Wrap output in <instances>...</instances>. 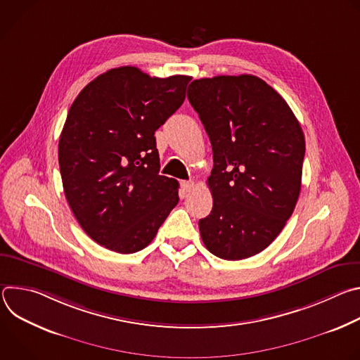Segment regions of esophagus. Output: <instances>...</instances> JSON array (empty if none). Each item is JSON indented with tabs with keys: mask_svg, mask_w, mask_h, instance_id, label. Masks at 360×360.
Here are the masks:
<instances>
[{
	"mask_svg": "<svg viewBox=\"0 0 360 360\" xmlns=\"http://www.w3.org/2000/svg\"><path fill=\"white\" fill-rule=\"evenodd\" d=\"M193 188V182L191 181H181V192L184 195H186L188 192H191V189Z\"/></svg>",
	"mask_w": 360,
	"mask_h": 360,
	"instance_id": "obj_1",
	"label": "esophagus"
}]
</instances>
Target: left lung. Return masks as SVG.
<instances>
[{
  "instance_id": "obj_1",
  "label": "left lung",
  "mask_w": 360,
  "mask_h": 360,
  "mask_svg": "<svg viewBox=\"0 0 360 360\" xmlns=\"http://www.w3.org/2000/svg\"><path fill=\"white\" fill-rule=\"evenodd\" d=\"M188 99L214 152V207L199 219L200 238L221 259H246L275 240L296 207L303 131L286 101L255 75L195 79Z\"/></svg>"
}]
</instances>
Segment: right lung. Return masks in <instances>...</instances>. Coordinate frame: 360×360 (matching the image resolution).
Listing matches in <instances>:
<instances>
[{"instance_id": "right-lung-1", "label": "right lung", "mask_w": 360, "mask_h": 360, "mask_svg": "<svg viewBox=\"0 0 360 360\" xmlns=\"http://www.w3.org/2000/svg\"><path fill=\"white\" fill-rule=\"evenodd\" d=\"M191 79L120 67L72 102L58 143L64 193L85 233L110 250L143 249L176 207L179 184L160 175L153 135L182 105Z\"/></svg>"}]
</instances>
